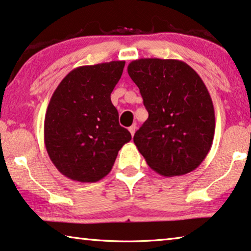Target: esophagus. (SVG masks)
I'll return each instance as SVG.
<instances>
[{"label":"esophagus","instance_id":"esophagus-1","mask_svg":"<svg viewBox=\"0 0 251 251\" xmlns=\"http://www.w3.org/2000/svg\"><path fill=\"white\" fill-rule=\"evenodd\" d=\"M128 130H129V133H130V135H134V134H135V130H136V127H135V125H133V126H130L129 128H128Z\"/></svg>","mask_w":251,"mask_h":251}]
</instances>
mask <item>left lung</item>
I'll list each match as a JSON object with an SVG mask.
<instances>
[{
  "instance_id": "obj_1",
  "label": "left lung",
  "mask_w": 251,
  "mask_h": 251,
  "mask_svg": "<svg viewBox=\"0 0 251 251\" xmlns=\"http://www.w3.org/2000/svg\"><path fill=\"white\" fill-rule=\"evenodd\" d=\"M127 72L149 113L133 138L149 167L164 177L195 170L211 150L215 130L214 107L203 80L178 59L140 58Z\"/></svg>"
}]
</instances>
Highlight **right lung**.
I'll list each match as a JSON object with an SVG mask.
<instances>
[{"label": "right lung", "instance_id": "1", "mask_svg": "<svg viewBox=\"0 0 251 251\" xmlns=\"http://www.w3.org/2000/svg\"><path fill=\"white\" fill-rule=\"evenodd\" d=\"M124 66V61H113L76 67L51 96L45 147L59 173L72 180L96 182L106 177L119 150L132 138L119 125L110 100Z\"/></svg>", "mask_w": 251, "mask_h": 251}]
</instances>
